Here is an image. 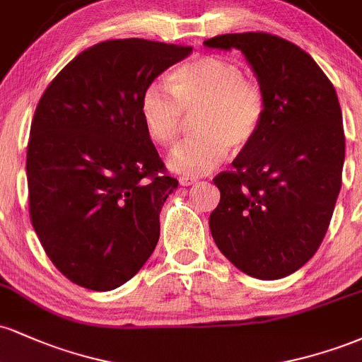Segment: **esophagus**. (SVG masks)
Segmentation results:
<instances>
[{"mask_svg": "<svg viewBox=\"0 0 362 362\" xmlns=\"http://www.w3.org/2000/svg\"><path fill=\"white\" fill-rule=\"evenodd\" d=\"M178 182H180V185L189 187V185H194L197 180H195V178H192V177H185L184 175V177H180V180H178Z\"/></svg>", "mask_w": 362, "mask_h": 362, "instance_id": "obj_1", "label": "esophagus"}]
</instances>
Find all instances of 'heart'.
I'll return each instance as SVG.
<instances>
[{
	"label": "heart",
	"instance_id": "heart-1",
	"mask_svg": "<svg viewBox=\"0 0 362 362\" xmlns=\"http://www.w3.org/2000/svg\"><path fill=\"white\" fill-rule=\"evenodd\" d=\"M141 117L149 138L170 146L178 139L185 114H195L197 136L173 149L168 163L187 177L206 175L223 163L230 146L242 151L259 134L267 98L238 62L202 56L172 74V88L151 81L141 95Z\"/></svg>",
	"mask_w": 362,
	"mask_h": 362
}]
</instances>
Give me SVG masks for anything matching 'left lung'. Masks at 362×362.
I'll use <instances>...</instances> for the list:
<instances>
[{
	"label": "left lung",
	"instance_id": "left-lung-1",
	"mask_svg": "<svg viewBox=\"0 0 362 362\" xmlns=\"http://www.w3.org/2000/svg\"><path fill=\"white\" fill-rule=\"evenodd\" d=\"M242 51L265 91L264 122L231 167L213 178L221 201L209 228L223 255L257 279H281L323 242L346 158L334 85L308 52L267 32L204 40Z\"/></svg>",
	"mask_w": 362,
	"mask_h": 362
}]
</instances>
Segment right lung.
Wrapping results in <instances>:
<instances>
[{"instance_id":"right-lung-1","label":"right lung","mask_w":362,"mask_h":362,"mask_svg":"<svg viewBox=\"0 0 362 362\" xmlns=\"http://www.w3.org/2000/svg\"><path fill=\"white\" fill-rule=\"evenodd\" d=\"M190 45L115 39L78 54L49 83L27 146L28 211L62 276L91 291L122 286L160 238L178 180L141 117V95Z\"/></svg>"}]
</instances>
